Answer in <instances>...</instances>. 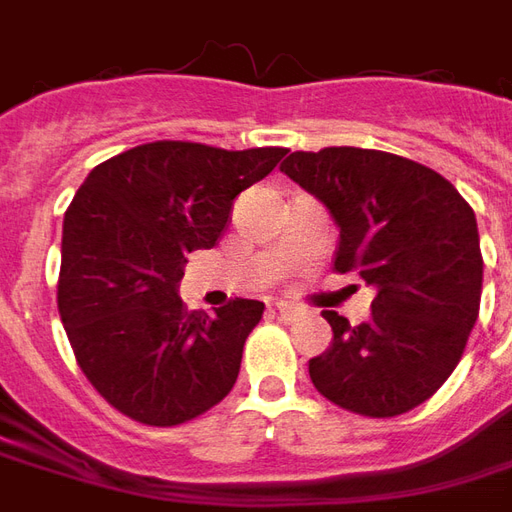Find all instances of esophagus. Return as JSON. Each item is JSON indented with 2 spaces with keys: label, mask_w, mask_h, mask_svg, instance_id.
Returning a JSON list of instances; mask_svg holds the SVG:
<instances>
[{
  "label": "esophagus",
  "mask_w": 512,
  "mask_h": 512,
  "mask_svg": "<svg viewBox=\"0 0 512 512\" xmlns=\"http://www.w3.org/2000/svg\"><path fill=\"white\" fill-rule=\"evenodd\" d=\"M274 312H277L279 318H282V321H285V323H293V321H296V318H299V312H296V307H290V304H277V307H274Z\"/></svg>",
  "instance_id": "esophagus-1"
}]
</instances>
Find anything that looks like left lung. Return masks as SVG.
Returning a JSON list of instances; mask_svg holds the SVG:
<instances>
[{"instance_id": "left-lung-1", "label": "left lung", "mask_w": 512, "mask_h": 512, "mask_svg": "<svg viewBox=\"0 0 512 512\" xmlns=\"http://www.w3.org/2000/svg\"><path fill=\"white\" fill-rule=\"evenodd\" d=\"M282 172L340 227L334 271L376 290L373 315L359 326L323 310L334 340L310 359L312 384L359 417L406 414L452 376L480 315L472 205L439 172L384 150H296Z\"/></svg>"}]
</instances>
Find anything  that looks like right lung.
<instances>
[{
	"label": "right lung",
	"mask_w": 512,
	"mask_h": 512,
	"mask_svg": "<svg viewBox=\"0 0 512 512\" xmlns=\"http://www.w3.org/2000/svg\"><path fill=\"white\" fill-rule=\"evenodd\" d=\"M285 147L147 142L87 175L65 211L57 307L87 381L120 414L172 428L230 395L263 301L205 315L178 296L186 255L213 249L235 197Z\"/></svg>",
	"instance_id": "add662e5"
}]
</instances>
